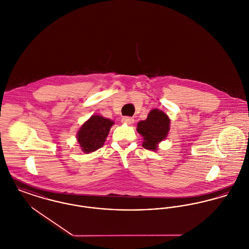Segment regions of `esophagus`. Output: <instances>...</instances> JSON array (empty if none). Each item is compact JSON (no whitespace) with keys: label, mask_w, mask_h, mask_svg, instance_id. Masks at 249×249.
Listing matches in <instances>:
<instances>
[{"label":"esophagus","mask_w":249,"mask_h":249,"mask_svg":"<svg viewBox=\"0 0 249 249\" xmlns=\"http://www.w3.org/2000/svg\"><path fill=\"white\" fill-rule=\"evenodd\" d=\"M121 121H122L123 123H125V124L130 125V124H132V123L134 122V119H133V117H122V119H121Z\"/></svg>","instance_id":"esophagus-1"}]
</instances>
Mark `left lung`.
Instances as JSON below:
<instances>
[{
    "label": "left lung",
    "instance_id": "8db88e82",
    "mask_svg": "<svg viewBox=\"0 0 249 249\" xmlns=\"http://www.w3.org/2000/svg\"><path fill=\"white\" fill-rule=\"evenodd\" d=\"M170 130V119L159 109L151 110L146 120L137 123V132L143 136V146L157 150L158 144L164 140Z\"/></svg>",
    "mask_w": 249,
    "mask_h": 249
}]
</instances>
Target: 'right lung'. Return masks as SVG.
<instances>
[{
	"mask_svg": "<svg viewBox=\"0 0 249 249\" xmlns=\"http://www.w3.org/2000/svg\"><path fill=\"white\" fill-rule=\"evenodd\" d=\"M114 121L102 116L93 115L77 132V141L85 153H90L102 147Z\"/></svg>",
	"mask_w": 249,
	"mask_h": 249,
	"instance_id": "obj_1",
	"label": "right lung"
}]
</instances>
